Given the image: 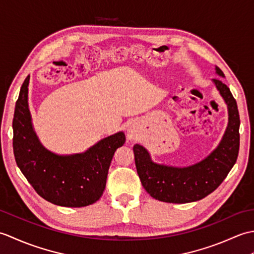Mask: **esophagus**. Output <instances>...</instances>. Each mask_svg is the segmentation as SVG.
<instances>
[{
    "instance_id": "esophagus-1",
    "label": "esophagus",
    "mask_w": 254,
    "mask_h": 254,
    "mask_svg": "<svg viewBox=\"0 0 254 254\" xmlns=\"http://www.w3.org/2000/svg\"><path fill=\"white\" fill-rule=\"evenodd\" d=\"M127 138L128 139H134L136 138L138 135V126L136 123H130L127 126Z\"/></svg>"
}]
</instances>
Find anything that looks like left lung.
<instances>
[{"label":"left lung","mask_w":254,"mask_h":254,"mask_svg":"<svg viewBox=\"0 0 254 254\" xmlns=\"http://www.w3.org/2000/svg\"><path fill=\"white\" fill-rule=\"evenodd\" d=\"M216 73L224 77L222 69ZM228 108V126L219 145L199 163L183 167L156 164L142 145L133 147L135 166L142 185L150 196L167 203H189L202 199L220 186L237 161L240 145V118L236 99L223 80L214 78Z\"/></svg>","instance_id":"left-lung-1"}]
</instances>
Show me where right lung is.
I'll return each instance as SVG.
<instances>
[{
	"label": "right lung",
	"mask_w": 254,
	"mask_h": 254,
	"mask_svg": "<svg viewBox=\"0 0 254 254\" xmlns=\"http://www.w3.org/2000/svg\"><path fill=\"white\" fill-rule=\"evenodd\" d=\"M27 76L20 87L13 119L16 164L35 191L59 206L83 207L98 201L117 148L126 143L119 132L82 154L57 155L42 146L31 123Z\"/></svg>",
	"instance_id": "add662e5"
}]
</instances>
